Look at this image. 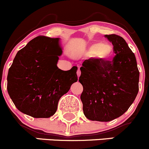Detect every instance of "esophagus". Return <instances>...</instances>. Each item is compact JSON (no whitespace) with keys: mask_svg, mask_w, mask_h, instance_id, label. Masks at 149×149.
<instances>
[{"mask_svg":"<svg viewBox=\"0 0 149 149\" xmlns=\"http://www.w3.org/2000/svg\"><path fill=\"white\" fill-rule=\"evenodd\" d=\"M80 75H81V70H80V68H79V69H78V70H77V76H78V77H79V76H80Z\"/></svg>","mask_w":149,"mask_h":149,"instance_id":"obj_1","label":"esophagus"}]
</instances>
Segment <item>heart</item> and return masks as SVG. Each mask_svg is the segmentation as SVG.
I'll return each mask as SVG.
<instances>
[{"label":"heart","instance_id":"heart-1","mask_svg":"<svg viewBox=\"0 0 149 149\" xmlns=\"http://www.w3.org/2000/svg\"><path fill=\"white\" fill-rule=\"evenodd\" d=\"M112 47L106 43H91L85 51V55L92 56L96 61H103L108 59L112 54Z\"/></svg>","mask_w":149,"mask_h":149}]
</instances>
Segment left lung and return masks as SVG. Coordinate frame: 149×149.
I'll return each instance as SVG.
<instances>
[{"instance_id": "left-lung-1", "label": "left lung", "mask_w": 149, "mask_h": 149, "mask_svg": "<svg viewBox=\"0 0 149 149\" xmlns=\"http://www.w3.org/2000/svg\"><path fill=\"white\" fill-rule=\"evenodd\" d=\"M104 37L112 42V61L86 60L79 81L83 86L81 100L84 114L90 120L108 122L120 117L139 92V70L134 53L123 37Z\"/></svg>"}]
</instances>
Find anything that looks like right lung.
Listing matches in <instances>:
<instances>
[{"label": "right lung", "mask_w": 149, "mask_h": 149, "mask_svg": "<svg viewBox=\"0 0 149 149\" xmlns=\"http://www.w3.org/2000/svg\"><path fill=\"white\" fill-rule=\"evenodd\" d=\"M60 38L37 37L16 53L7 76V90L16 107L35 118L55 113L59 100L78 81V68H58Z\"/></svg>", "instance_id": "1"}]
</instances>
